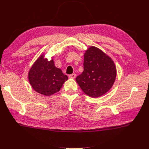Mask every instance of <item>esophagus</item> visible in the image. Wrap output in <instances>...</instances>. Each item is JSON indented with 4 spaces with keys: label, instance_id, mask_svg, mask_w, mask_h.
<instances>
[{
    "label": "esophagus",
    "instance_id": "obj_1",
    "mask_svg": "<svg viewBox=\"0 0 149 149\" xmlns=\"http://www.w3.org/2000/svg\"><path fill=\"white\" fill-rule=\"evenodd\" d=\"M69 77L72 79H74L76 78V74H71L70 75H69Z\"/></svg>",
    "mask_w": 149,
    "mask_h": 149
}]
</instances>
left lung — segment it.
<instances>
[{
    "label": "left lung",
    "mask_w": 149,
    "mask_h": 149,
    "mask_svg": "<svg viewBox=\"0 0 149 149\" xmlns=\"http://www.w3.org/2000/svg\"><path fill=\"white\" fill-rule=\"evenodd\" d=\"M84 71L76 78L83 92L92 97L106 93L113 85L116 68L111 58L96 47H91L84 57Z\"/></svg>",
    "instance_id": "obj_1"
}]
</instances>
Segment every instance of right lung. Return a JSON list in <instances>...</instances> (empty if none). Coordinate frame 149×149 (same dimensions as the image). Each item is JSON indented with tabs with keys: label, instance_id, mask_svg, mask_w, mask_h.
Here are the masks:
<instances>
[{
	"label": "right lung",
	"instance_id": "add662e5",
	"mask_svg": "<svg viewBox=\"0 0 149 149\" xmlns=\"http://www.w3.org/2000/svg\"><path fill=\"white\" fill-rule=\"evenodd\" d=\"M29 79L35 91L49 96L60 91L68 76L55 66L53 60L41 56L30 69Z\"/></svg>",
	"mask_w": 149,
	"mask_h": 149
}]
</instances>
